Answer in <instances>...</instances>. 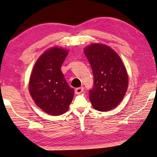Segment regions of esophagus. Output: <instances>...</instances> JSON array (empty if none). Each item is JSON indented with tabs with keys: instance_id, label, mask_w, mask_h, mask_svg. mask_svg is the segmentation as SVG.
<instances>
[{
	"instance_id": "34e87169",
	"label": "esophagus",
	"mask_w": 157,
	"mask_h": 157,
	"mask_svg": "<svg viewBox=\"0 0 157 157\" xmlns=\"http://www.w3.org/2000/svg\"><path fill=\"white\" fill-rule=\"evenodd\" d=\"M83 91V87H80V88H77L75 90V93L76 94H80Z\"/></svg>"
}]
</instances>
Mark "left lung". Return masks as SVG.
<instances>
[{"mask_svg": "<svg viewBox=\"0 0 157 157\" xmlns=\"http://www.w3.org/2000/svg\"><path fill=\"white\" fill-rule=\"evenodd\" d=\"M84 53L92 68L93 86L89 98L96 110L107 112L119 105L128 88V77L121 57L102 44H91Z\"/></svg>", "mask_w": 157, "mask_h": 157, "instance_id": "8db88e82", "label": "left lung"}]
</instances>
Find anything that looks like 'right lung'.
Returning <instances> with one entry per match:
<instances>
[{
	"label": "right lung",
	"instance_id": "right-lung-1",
	"mask_svg": "<svg viewBox=\"0 0 157 157\" xmlns=\"http://www.w3.org/2000/svg\"><path fill=\"white\" fill-rule=\"evenodd\" d=\"M68 51L52 48L45 52L36 62L29 88L33 101L47 114L59 116L69 109L74 90L68 85L61 71Z\"/></svg>",
	"mask_w": 157,
	"mask_h": 157
}]
</instances>
